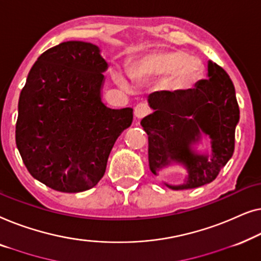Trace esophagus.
Instances as JSON below:
<instances>
[{"label":"esophagus","mask_w":261,"mask_h":261,"mask_svg":"<svg viewBox=\"0 0 261 261\" xmlns=\"http://www.w3.org/2000/svg\"><path fill=\"white\" fill-rule=\"evenodd\" d=\"M150 111L149 105L145 104V102H139V104H137L135 106V116L137 117V118H143V117L148 116Z\"/></svg>","instance_id":"1"}]
</instances>
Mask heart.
<instances>
[{
	"label": "heart",
	"instance_id": "obj_1",
	"mask_svg": "<svg viewBox=\"0 0 261 261\" xmlns=\"http://www.w3.org/2000/svg\"><path fill=\"white\" fill-rule=\"evenodd\" d=\"M203 72L202 61L186 50H161L145 57L137 66L131 67L130 75L135 83H142L150 76H170L174 89L189 90L200 82ZM117 80L122 86L127 85L122 74H117Z\"/></svg>",
	"mask_w": 261,
	"mask_h": 261
}]
</instances>
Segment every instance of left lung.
<instances>
[{"label":"left lung","instance_id":"8db88e82","mask_svg":"<svg viewBox=\"0 0 261 261\" xmlns=\"http://www.w3.org/2000/svg\"><path fill=\"white\" fill-rule=\"evenodd\" d=\"M208 79L201 80L189 91H161L149 95L152 115L142 119L148 134L149 167L157 169L171 161L188 169L186 185L172 189H192L216 178L234 152L239 105L229 75L215 62H208ZM201 132L212 139V159L194 154L190 146Z\"/></svg>","mask_w":261,"mask_h":261}]
</instances>
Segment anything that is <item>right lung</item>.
Here are the masks:
<instances>
[{"instance_id": "1", "label": "right lung", "mask_w": 261, "mask_h": 261, "mask_svg": "<svg viewBox=\"0 0 261 261\" xmlns=\"http://www.w3.org/2000/svg\"><path fill=\"white\" fill-rule=\"evenodd\" d=\"M106 67L95 45L62 42L38 58L20 93L17 149L29 174L58 192L97 185L116 139L132 123L131 108L101 102Z\"/></svg>"}]
</instances>
